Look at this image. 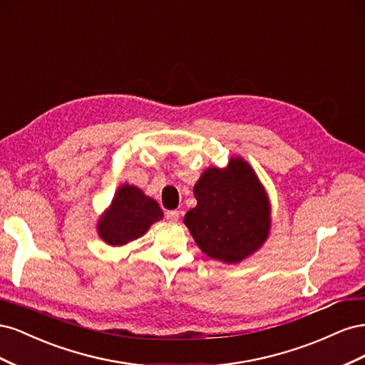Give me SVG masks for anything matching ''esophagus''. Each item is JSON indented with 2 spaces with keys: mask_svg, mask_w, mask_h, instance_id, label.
Listing matches in <instances>:
<instances>
[{
  "mask_svg": "<svg viewBox=\"0 0 365 365\" xmlns=\"http://www.w3.org/2000/svg\"><path fill=\"white\" fill-rule=\"evenodd\" d=\"M165 219H168L169 222H176V220L180 219V212L178 210H169V212H165Z\"/></svg>",
  "mask_w": 365,
  "mask_h": 365,
  "instance_id": "34e87169",
  "label": "esophagus"
}]
</instances>
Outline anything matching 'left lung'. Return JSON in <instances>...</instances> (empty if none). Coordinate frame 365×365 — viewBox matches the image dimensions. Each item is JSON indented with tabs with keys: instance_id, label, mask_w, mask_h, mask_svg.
Returning <instances> with one entry per match:
<instances>
[{
	"instance_id": "obj_1",
	"label": "left lung",
	"mask_w": 365,
	"mask_h": 365,
	"mask_svg": "<svg viewBox=\"0 0 365 365\" xmlns=\"http://www.w3.org/2000/svg\"><path fill=\"white\" fill-rule=\"evenodd\" d=\"M193 193L197 205L187 212L184 224L208 257L237 263L268 237V197L242 158L231 160L225 170H205Z\"/></svg>"
}]
</instances>
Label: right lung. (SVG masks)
<instances>
[{"mask_svg":"<svg viewBox=\"0 0 365 365\" xmlns=\"http://www.w3.org/2000/svg\"><path fill=\"white\" fill-rule=\"evenodd\" d=\"M163 216L157 201L134 185H121L111 207L98 222V235L113 247H121L143 236Z\"/></svg>","mask_w":365,"mask_h":365,"instance_id":"right-lung-1","label":"right lung"}]
</instances>
